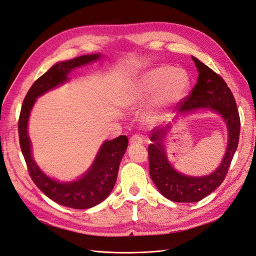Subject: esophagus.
<instances>
[{"label":"esophagus","instance_id":"esophagus-1","mask_svg":"<svg viewBox=\"0 0 256 256\" xmlns=\"http://www.w3.org/2000/svg\"><path fill=\"white\" fill-rule=\"evenodd\" d=\"M130 145H138V144H142V138L140 135H133L130 138Z\"/></svg>","mask_w":256,"mask_h":256}]
</instances>
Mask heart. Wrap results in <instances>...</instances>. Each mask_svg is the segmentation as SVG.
<instances>
[{"label":"heart","mask_w":256,"mask_h":256,"mask_svg":"<svg viewBox=\"0 0 256 256\" xmlns=\"http://www.w3.org/2000/svg\"><path fill=\"white\" fill-rule=\"evenodd\" d=\"M188 86L189 78L185 70L158 67L144 74L133 85L128 104L136 107L156 94V104L161 107H166L180 102L185 97Z\"/></svg>","instance_id":"obj_1"}]
</instances>
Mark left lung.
Masks as SVG:
<instances>
[{"mask_svg":"<svg viewBox=\"0 0 256 256\" xmlns=\"http://www.w3.org/2000/svg\"><path fill=\"white\" fill-rule=\"evenodd\" d=\"M198 70V81L189 96L178 102L180 114L210 109L222 116L228 130L226 154L220 166L210 175L188 176L176 171L168 162L164 149L166 132L171 126L154 130L148 147L150 178L159 192L174 202H198L213 192L225 180L240 134V118L232 90L218 74L196 57H192Z\"/></svg>","mask_w":256,"mask_h":256,"instance_id":"left-lung-1","label":"left lung"}]
</instances>
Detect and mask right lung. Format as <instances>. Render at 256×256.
Returning a JSON list of instances; mask_svg holds the SVG:
<instances>
[{"label": "right lung", "instance_id": "right-lung-1", "mask_svg": "<svg viewBox=\"0 0 256 256\" xmlns=\"http://www.w3.org/2000/svg\"><path fill=\"white\" fill-rule=\"evenodd\" d=\"M100 54L83 55L68 62L55 64L32 84L22 106L18 121L19 142L29 174L36 187L58 204L71 208H90L102 202L114 189L122 156L126 152L128 140L121 135L114 140L104 142L93 164L80 178L74 182H58L45 175L36 166L31 152L28 135V121L31 109L36 100L50 90L69 80L72 69L100 60Z\"/></svg>", "mask_w": 256, "mask_h": 256}]
</instances>
